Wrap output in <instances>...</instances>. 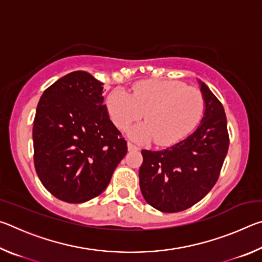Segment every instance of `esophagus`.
<instances>
[{"label":"esophagus","mask_w":262,"mask_h":262,"mask_svg":"<svg viewBox=\"0 0 262 262\" xmlns=\"http://www.w3.org/2000/svg\"><path fill=\"white\" fill-rule=\"evenodd\" d=\"M127 147H128V150H129V151H133V150H139V147H136V145L130 143V142H128Z\"/></svg>","instance_id":"1"}]
</instances>
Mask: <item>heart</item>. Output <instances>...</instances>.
<instances>
[{
  "instance_id": "obj_1",
  "label": "heart",
  "mask_w": 262,
  "mask_h": 262,
  "mask_svg": "<svg viewBox=\"0 0 262 262\" xmlns=\"http://www.w3.org/2000/svg\"><path fill=\"white\" fill-rule=\"evenodd\" d=\"M111 119L126 129L143 115L145 122L129 130L132 139L145 142L155 139L168 145L183 139L200 120L205 101L198 89L178 81H142L132 95L121 89L111 92L106 100Z\"/></svg>"
}]
</instances>
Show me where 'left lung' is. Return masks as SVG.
<instances>
[{
  "label": "left lung",
  "mask_w": 262,
  "mask_h": 262,
  "mask_svg": "<svg viewBox=\"0 0 262 262\" xmlns=\"http://www.w3.org/2000/svg\"><path fill=\"white\" fill-rule=\"evenodd\" d=\"M205 101L196 128L166 149L142 150L140 188L144 200L163 212H178L202 200L214 187L229 148L223 105L198 79Z\"/></svg>",
  "instance_id": "8db88e82"
}]
</instances>
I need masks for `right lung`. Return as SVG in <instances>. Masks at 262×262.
I'll return each mask as SVG.
<instances>
[{
    "mask_svg": "<svg viewBox=\"0 0 262 262\" xmlns=\"http://www.w3.org/2000/svg\"><path fill=\"white\" fill-rule=\"evenodd\" d=\"M33 149L39 179L59 200L83 203L103 193L127 154L103 83L77 70L46 89L35 111Z\"/></svg>",
    "mask_w": 262,
    "mask_h": 262,
    "instance_id": "right-lung-1",
    "label": "right lung"
}]
</instances>
